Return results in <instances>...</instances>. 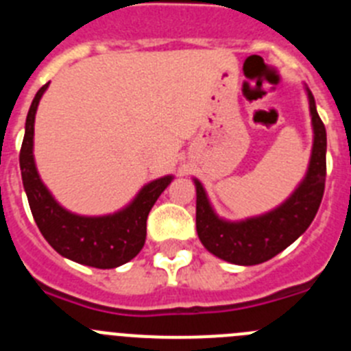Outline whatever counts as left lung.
<instances>
[{"label": "left lung", "instance_id": "left-lung-1", "mask_svg": "<svg viewBox=\"0 0 351 351\" xmlns=\"http://www.w3.org/2000/svg\"><path fill=\"white\" fill-rule=\"evenodd\" d=\"M306 95L309 101L313 126V147L306 176L297 184L293 193L269 213L251 216L246 219L230 221L216 214L206 188L193 178L197 188V234L200 243L209 253L235 263V265H256L267 262L272 256L287 250L291 243L308 230L315 219L325 190V153L327 133L316 104L308 86Z\"/></svg>", "mask_w": 351, "mask_h": 351}]
</instances>
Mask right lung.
Here are the masks:
<instances>
[{
    "label": "right lung",
    "mask_w": 351,
    "mask_h": 351,
    "mask_svg": "<svg viewBox=\"0 0 351 351\" xmlns=\"http://www.w3.org/2000/svg\"><path fill=\"white\" fill-rule=\"evenodd\" d=\"M49 82L38 89L26 117L21 147V173L31 213L40 232L61 256L96 269H114L138 255L145 243V221L173 176H163L141 188L123 209L101 216H82L64 209L43 184L33 154L35 116Z\"/></svg>",
    "instance_id": "1"
}]
</instances>
